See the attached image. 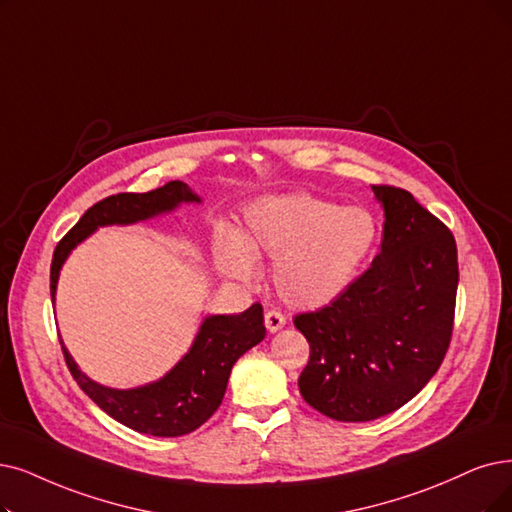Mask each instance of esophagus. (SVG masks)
Here are the masks:
<instances>
[{"instance_id": "obj_1", "label": "esophagus", "mask_w": 512, "mask_h": 512, "mask_svg": "<svg viewBox=\"0 0 512 512\" xmlns=\"http://www.w3.org/2000/svg\"><path fill=\"white\" fill-rule=\"evenodd\" d=\"M264 325H267V330L271 334H275L285 325V317H283V313L271 309V311H267V315H264Z\"/></svg>"}]
</instances>
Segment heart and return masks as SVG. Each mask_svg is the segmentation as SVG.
Listing matches in <instances>:
<instances>
[{"label":"heart","mask_w":512,"mask_h":512,"mask_svg":"<svg viewBox=\"0 0 512 512\" xmlns=\"http://www.w3.org/2000/svg\"><path fill=\"white\" fill-rule=\"evenodd\" d=\"M380 237L378 218L365 208L290 193L262 197L243 212L241 229L216 237V267L239 281L258 277L256 260H275V290L298 309L332 304L361 275Z\"/></svg>","instance_id":"1"}]
</instances>
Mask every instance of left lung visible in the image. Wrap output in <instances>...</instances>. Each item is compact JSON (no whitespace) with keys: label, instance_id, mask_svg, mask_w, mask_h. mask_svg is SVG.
I'll return each mask as SVG.
<instances>
[{"label":"left lung","instance_id":"obj_1","mask_svg":"<svg viewBox=\"0 0 512 512\" xmlns=\"http://www.w3.org/2000/svg\"><path fill=\"white\" fill-rule=\"evenodd\" d=\"M384 210L380 254L349 292L294 317L309 340L304 401L340 422L399 410L435 376L454 327L456 239L397 187H372Z\"/></svg>","mask_w":512,"mask_h":512}]
</instances>
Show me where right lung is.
I'll use <instances>...</instances> for the list:
<instances>
[{
	"label": "right lung",
	"mask_w": 512,
	"mask_h": 512,
	"mask_svg": "<svg viewBox=\"0 0 512 512\" xmlns=\"http://www.w3.org/2000/svg\"><path fill=\"white\" fill-rule=\"evenodd\" d=\"M180 203H201V197L182 180H172L149 193H119L94 203L56 245L50 267L52 300H56L65 260L96 229L149 220L174 212ZM264 334L267 327L258 302L241 315H210L201 321L191 349L166 376L136 388H111L94 382L79 370L67 346L60 344L75 382L102 412L136 433L180 437L193 433L218 410L235 361L262 342Z\"/></svg>",
	"instance_id": "obj_1"
}]
</instances>
